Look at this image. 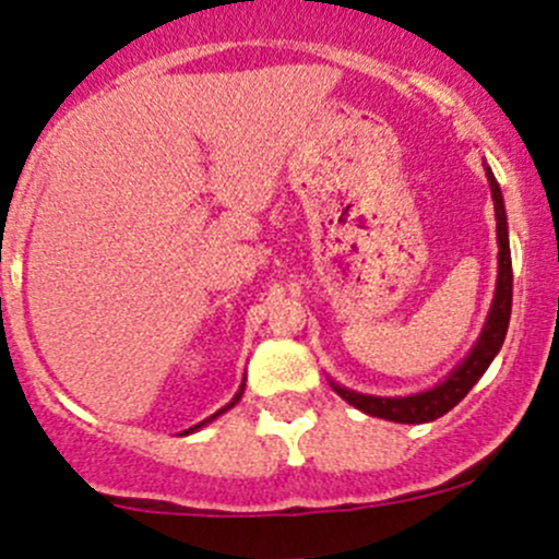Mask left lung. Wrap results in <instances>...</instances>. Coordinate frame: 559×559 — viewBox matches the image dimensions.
I'll list each match as a JSON object with an SVG mask.
<instances>
[{
  "mask_svg": "<svg viewBox=\"0 0 559 559\" xmlns=\"http://www.w3.org/2000/svg\"><path fill=\"white\" fill-rule=\"evenodd\" d=\"M484 170H487L489 189H492L500 251H498V284H495V300H492V308H489L487 321H484L481 335H478L476 346L471 348V354H467L452 373L447 376V381L427 389V392L408 394V397H373V394L352 392V389L330 381L332 389H335L348 405L362 411V414L379 416V419H389V421H400V425H425V421L438 419V416L449 414V411H452L454 405L471 392L473 384L487 373L489 362L498 357L500 346H503L506 332H509V319H511V297H514L509 222H506V205H503V194H500L498 180H495V175L487 165H484Z\"/></svg>",
  "mask_w": 559,
  "mask_h": 559,
  "instance_id": "1",
  "label": "left lung"
}]
</instances>
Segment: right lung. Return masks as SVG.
<instances>
[{"label":"right lung","mask_w":559,"mask_h":559,"mask_svg":"<svg viewBox=\"0 0 559 559\" xmlns=\"http://www.w3.org/2000/svg\"><path fill=\"white\" fill-rule=\"evenodd\" d=\"M243 389H246V384H240V389H238V394H235V397H233V400H229V403H227V405H224V408H222V411H216V414H213V416H207V419H205V421H200V425H194V427H189V430H183V436H189V432L200 430V427H205V425H207V421H213V419H216V416H222V414H224V411H229V408H233V405H235V403H238V400H240V394H243Z\"/></svg>","instance_id":"right-lung-1"}]
</instances>
